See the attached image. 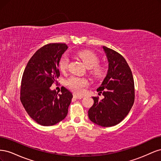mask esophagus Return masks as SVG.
Here are the masks:
<instances>
[{"label":"esophagus","instance_id":"34e87169","mask_svg":"<svg viewBox=\"0 0 161 161\" xmlns=\"http://www.w3.org/2000/svg\"><path fill=\"white\" fill-rule=\"evenodd\" d=\"M73 97H74V98H75V99H82V96H79V95H76V94H74L73 95Z\"/></svg>","mask_w":161,"mask_h":161}]
</instances>
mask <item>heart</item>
<instances>
[{
  "label": "heart",
  "mask_w": 161,
  "mask_h": 161,
  "mask_svg": "<svg viewBox=\"0 0 161 161\" xmlns=\"http://www.w3.org/2000/svg\"><path fill=\"white\" fill-rule=\"evenodd\" d=\"M77 56L82 60L87 68L92 69V73L97 77H101L103 74V68L97 65L99 64V58L95 53L89 51H80L76 53ZM69 64V58L64 55L62 56L59 61V69L61 71H64ZM67 86L76 94L81 95L84 92L85 89L89 85V81L85 78L71 76L67 80Z\"/></svg>",
  "instance_id": "1"
}]
</instances>
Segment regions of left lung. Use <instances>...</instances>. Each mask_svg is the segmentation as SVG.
Returning <instances> with one entry per match:
<instances>
[{
    "instance_id": "1",
    "label": "left lung",
    "mask_w": 161,
    "mask_h": 161,
    "mask_svg": "<svg viewBox=\"0 0 161 161\" xmlns=\"http://www.w3.org/2000/svg\"><path fill=\"white\" fill-rule=\"evenodd\" d=\"M109 62L108 74L97 89L104 96L99 101L92 97L94 104L88 115L92 122L111 127L120 123L128 114L134 102L132 73L125 58L117 52L103 46Z\"/></svg>"
}]
</instances>
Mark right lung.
Wrapping results in <instances>:
<instances>
[{
	"instance_id": "right-lung-1",
	"label": "right lung",
	"mask_w": 161,
	"mask_h": 161,
	"mask_svg": "<svg viewBox=\"0 0 161 161\" xmlns=\"http://www.w3.org/2000/svg\"><path fill=\"white\" fill-rule=\"evenodd\" d=\"M67 49L65 43L45 45L34 53L24 70L21 101L28 115L42 125H55L67 115L72 94L64 86L61 94L50 88L60 76L59 61Z\"/></svg>"
}]
</instances>
